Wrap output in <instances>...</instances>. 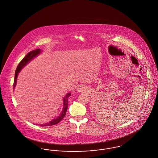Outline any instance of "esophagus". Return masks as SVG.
<instances>
[{
    "instance_id": "1",
    "label": "esophagus",
    "mask_w": 158,
    "mask_h": 158,
    "mask_svg": "<svg viewBox=\"0 0 158 158\" xmlns=\"http://www.w3.org/2000/svg\"><path fill=\"white\" fill-rule=\"evenodd\" d=\"M81 90V88H80V89H79V91Z\"/></svg>"
}]
</instances>
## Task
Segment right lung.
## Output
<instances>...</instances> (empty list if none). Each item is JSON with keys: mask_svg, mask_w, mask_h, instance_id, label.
<instances>
[{"mask_svg": "<svg viewBox=\"0 0 158 158\" xmlns=\"http://www.w3.org/2000/svg\"><path fill=\"white\" fill-rule=\"evenodd\" d=\"M41 52V51L40 49H36L35 50H32L28 53L24 57V58L23 59V60L19 62V64L18 65V66L16 68V71H15V79H14V85H13L14 89H15V86H16L17 77H18V75L19 72L28 63H29L31 60H32L34 57H35L36 56H37L38 55H39ZM70 95H71V93L69 92L67 94V95L63 98V110L59 116H58L57 118L53 119L52 120L49 121L48 123H45V124H40V126H53V125H55V124L59 123L60 121L65 117L66 113L68 110V98Z\"/></svg>", "mask_w": 158, "mask_h": 158, "instance_id": "add662e5", "label": "right lung"}]
</instances>
